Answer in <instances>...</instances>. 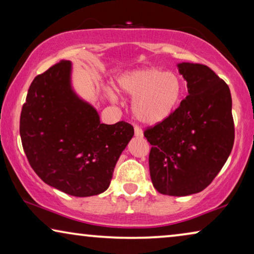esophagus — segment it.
<instances>
[{
    "mask_svg": "<svg viewBox=\"0 0 254 254\" xmlns=\"http://www.w3.org/2000/svg\"><path fill=\"white\" fill-rule=\"evenodd\" d=\"M134 134H135V136H137V137H143V131H142V129L138 126L134 127Z\"/></svg>",
    "mask_w": 254,
    "mask_h": 254,
    "instance_id": "1",
    "label": "esophagus"
}]
</instances>
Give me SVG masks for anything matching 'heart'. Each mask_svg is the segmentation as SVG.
<instances>
[{"instance_id":"1","label":"heart","mask_w":254,"mask_h":254,"mask_svg":"<svg viewBox=\"0 0 254 254\" xmlns=\"http://www.w3.org/2000/svg\"><path fill=\"white\" fill-rule=\"evenodd\" d=\"M119 92L134 98L131 112L144 125H157L178 109L184 96V83L179 75L158 68L128 71L117 83ZM112 98L116 96L111 95Z\"/></svg>"}]
</instances>
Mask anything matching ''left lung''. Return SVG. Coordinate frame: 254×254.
Instances as JSON below:
<instances>
[{
	"label": "left lung",
	"instance_id": "obj_1",
	"mask_svg": "<svg viewBox=\"0 0 254 254\" xmlns=\"http://www.w3.org/2000/svg\"><path fill=\"white\" fill-rule=\"evenodd\" d=\"M179 72L189 95L162 123L148 127L149 169L159 193L185 196L213 182L235 141L230 89L209 67L183 62Z\"/></svg>",
	"mask_w": 254,
	"mask_h": 254
}]
</instances>
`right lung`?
<instances>
[{"instance_id": "right-lung-1", "label": "right lung", "mask_w": 254, "mask_h": 254, "mask_svg": "<svg viewBox=\"0 0 254 254\" xmlns=\"http://www.w3.org/2000/svg\"><path fill=\"white\" fill-rule=\"evenodd\" d=\"M71 62L62 60L31 83L19 121L24 152L39 178L72 196L109 189L114 166L134 135L125 121L100 124L97 111L78 98Z\"/></svg>"}]
</instances>
